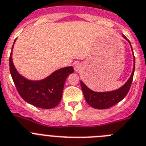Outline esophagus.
I'll use <instances>...</instances> for the list:
<instances>
[{
  "instance_id": "1",
  "label": "esophagus",
  "mask_w": 146,
  "mask_h": 146,
  "mask_svg": "<svg viewBox=\"0 0 146 146\" xmlns=\"http://www.w3.org/2000/svg\"><path fill=\"white\" fill-rule=\"evenodd\" d=\"M81 69H82V65H81V64L79 63V62L75 63V64H74V70H75V71L79 72V71H80Z\"/></svg>"
}]
</instances>
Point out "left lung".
I'll list each match as a JSON object with an SVG mask.
<instances>
[{
	"label": "left lung",
	"mask_w": 146,
	"mask_h": 146,
	"mask_svg": "<svg viewBox=\"0 0 146 146\" xmlns=\"http://www.w3.org/2000/svg\"><path fill=\"white\" fill-rule=\"evenodd\" d=\"M124 38L128 40V38L122 35ZM130 43V41H128ZM131 44V43H130ZM132 49V47H131ZM135 69V58H134V65H133V72L130 76L129 79L127 81V82L116 90H113L110 92H95L90 90L88 87L81 81L80 84L82 87V90L83 91V94L85 98V100L90 105L91 107L96 109H107L112 107L116 104L119 103L121 100H122L128 94L130 90L131 85L132 81H133V73Z\"/></svg>",
	"instance_id": "1"
}]
</instances>
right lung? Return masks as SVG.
Wrapping results in <instances>:
<instances>
[{"label":"right lung","mask_w":146,"mask_h":146,"mask_svg":"<svg viewBox=\"0 0 146 146\" xmlns=\"http://www.w3.org/2000/svg\"><path fill=\"white\" fill-rule=\"evenodd\" d=\"M13 48V46L12 50ZM9 70L15 88L22 99L35 107L44 109L53 108L58 105L62 100L66 79L74 71L73 67H64L43 80H28L17 72L12 60V52L9 56Z\"/></svg>","instance_id":"1"}]
</instances>
